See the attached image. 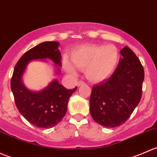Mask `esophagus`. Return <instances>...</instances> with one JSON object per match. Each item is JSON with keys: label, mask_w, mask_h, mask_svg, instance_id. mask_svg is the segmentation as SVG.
<instances>
[{"label": "esophagus", "mask_w": 157, "mask_h": 157, "mask_svg": "<svg viewBox=\"0 0 157 157\" xmlns=\"http://www.w3.org/2000/svg\"><path fill=\"white\" fill-rule=\"evenodd\" d=\"M84 84H86V83L83 81H81V80L79 82H77V86H82V85H84Z\"/></svg>", "instance_id": "1"}]
</instances>
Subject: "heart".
Returning a JSON list of instances; mask_svg holds the SVG:
<instances>
[{"label": "heart", "instance_id": "1", "mask_svg": "<svg viewBox=\"0 0 157 157\" xmlns=\"http://www.w3.org/2000/svg\"><path fill=\"white\" fill-rule=\"evenodd\" d=\"M71 60L76 67L85 70V75L89 80L100 82L115 71L119 61V52L113 45H85L72 52ZM63 65L68 74L76 73L74 66L67 60H64Z\"/></svg>", "mask_w": 157, "mask_h": 157}]
</instances>
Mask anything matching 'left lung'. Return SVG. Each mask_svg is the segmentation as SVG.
Here are the masks:
<instances>
[{
	"instance_id": "obj_1",
	"label": "left lung",
	"mask_w": 157,
	"mask_h": 157,
	"mask_svg": "<svg viewBox=\"0 0 157 157\" xmlns=\"http://www.w3.org/2000/svg\"><path fill=\"white\" fill-rule=\"evenodd\" d=\"M120 52L118 67L109 79L93 86L90 99L92 117L105 128L124 124L142 96L144 70L140 60L128 46Z\"/></svg>"
}]
</instances>
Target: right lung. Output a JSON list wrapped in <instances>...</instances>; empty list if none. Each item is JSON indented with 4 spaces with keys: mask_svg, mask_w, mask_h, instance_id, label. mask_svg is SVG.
Returning a JSON list of instances; mask_svg holds the SVG:
<instances>
[{
    "mask_svg": "<svg viewBox=\"0 0 157 157\" xmlns=\"http://www.w3.org/2000/svg\"><path fill=\"white\" fill-rule=\"evenodd\" d=\"M58 42H44L22 55L14 67L10 87L17 108L30 124L38 128H50L57 125L65 115L71 95L77 87L67 90L57 80L40 92L30 91L22 82V76L29 61L49 58L61 66V55ZM60 69L58 68V72Z\"/></svg>",
    "mask_w": 157,
    "mask_h": 157,
    "instance_id": "right-lung-1",
    "label": "right lung"
}]
</instances>
